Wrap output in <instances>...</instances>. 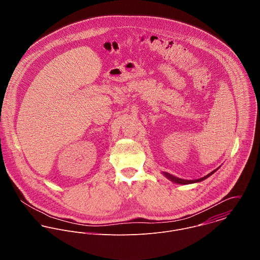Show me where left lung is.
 <instances>
[{
    "label": "left lung",
    "mask_w": 260,
    "mask_h": 260,
    "mask_svg": "<svg viewBox=\"0 0 260 260\" xmlns=\"http://www.w3.org/2000/svg\"><path fill=\"white\" fill-rule=\"evenodd\" d=\"M216 170H218V168H216L215 170H213L212 172H210V173L207 174L206 176H204V177H202V178H199V179H195V180H185V179H181V178L175 177V176H173V175H171L170 173H167V172H162V173H163V175H164L166 178H168L169 180H171L172 182H175V183H177V184H191V183H196V182H200V181L205 180L206 178H208L209 176H211Z\"/></svg>",
    "instance_id": "obj_1"
}]
</instances>
